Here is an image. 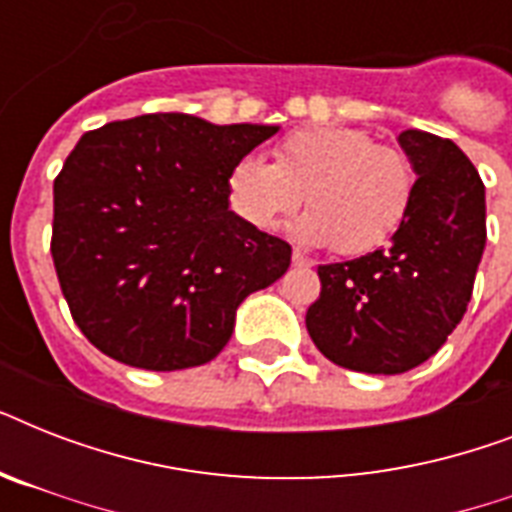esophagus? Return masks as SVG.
Here are the masks:
<instances>
[{
    "label": "esophagus",
    "mask_w": 512,
    "mask_h": 512,
    "mask_svg": "<svg viewBox=\"0 0 512 512\" xmlns=\"http://www.w3.org/2000/svg\"><path fill=\"white\" fill-rule=\"evenodd\" d=\"M292 263L300 265V268H311L313 260H311V257H308V255H305V252H300V249H295V252H292Z\"/></svg>",
    "instance_id": "34e87169"
}]
</instances>
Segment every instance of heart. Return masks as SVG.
<instances>
[{"mask_svg":"<svg viewBox=\"0 0 512 512\" xmlns=\"http://www.w3.org/2000/svg\"><path fill=\"white\" fill-rule=\"evenodd\" d=\"M414 196L412 164L353 127H308L273 148V162L241 156L228 172L233 212L260 231L279 228L300 204L297 236L342 255H366L393 239Z\"/></svg>","mask_w":512,"mask_h":512,"instance_id":"b5f03b06","label":"heart"}]
</instances>
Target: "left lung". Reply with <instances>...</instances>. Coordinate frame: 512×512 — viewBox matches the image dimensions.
Listing matches in <instances>:
<instances>
[{"mask_svg":"<svg viewBox=\"0 0 512 512\" xmlns=\"http://www.w3.org/2000/svg\"><path fill=\"white\" fill-rule=\"evenodd\" d=\"M398 143L417 175L390 247L319 265L321 295L308 335L337 366L401 374L428 361L468 311L486 247V193L452 140L404 130Z\"/></svg>","mask_w":512,"mask_h":512,"instance_id":"8db88e82","label":"left lung"}]
</instances>
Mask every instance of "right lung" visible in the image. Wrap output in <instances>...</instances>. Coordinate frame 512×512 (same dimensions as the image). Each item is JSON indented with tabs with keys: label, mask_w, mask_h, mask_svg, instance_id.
<instances>
[{
	"label": "right lung",
	"mask_w": 512,
	"mask_h": 512,
	"mask_svg": "<svg viewBox=\"0 0 512 512\" xmlns=\"http://www.w3.org/2000/svg\"><path fill=\"white\" fill-rule=\"evenodd\" d=\"M276 124L148 114L82 135L55 177L52 260L82 335L127 366L175 372L225 348L236 308L292 247L231 212L228 172Z\"/></svg>",
	"instance_id": "obj_1"
}]
</instances>
